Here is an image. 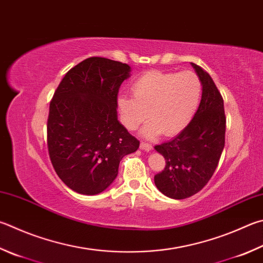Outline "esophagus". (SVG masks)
<instances>
[{"label": "esophagus", "mask_w": 263, "mask_h": 263, "mask_svg": "<svg viewBox=\"0 0 263 263\" xmlns=\"http://www.w3.org/2000/svg\"><path fill=\"white\" fill-rule=\"evenodd\" d=\"M152 148H153L152 145L148 144V142H140V149L146 151V152H149Z\"/></svg>", "instance_id": "1"}]
</instances>
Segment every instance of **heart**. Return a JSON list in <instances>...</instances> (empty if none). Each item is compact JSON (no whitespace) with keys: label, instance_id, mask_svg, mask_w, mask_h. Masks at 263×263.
Here are the masks:
<instances>
[{"label":"heart","instance_id":"obj_1","mask_svg":"<svg viewBox=\"0 0 263 263\" xmlns=\"http://www.w3.org/2000/svg\"><path fill=\"white\" fill-rule=\"evenodd\" d=\"M131 89L133 97L121 95L117 100L121 121L128 130H136L149 117L141 130L146 138H155L162 131L174 136L184 130L202 95L201 80L192 71H147L133 82Z\"/></svg>","mask_w":263,"mask_h":263}]
</instances>
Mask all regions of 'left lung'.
I'll return each instance as SVG.
<instances>
[{"label":"left lung","mask_w":263,"mask_h":263,"mask_svg":"<svg viewBox=\"0 0 263 263\" xmlns=\"http://www.w3.org/2000/svg\"><path fill=\"white\" fill-rule=\"evenodd\" d=\"M202 84V95L192 121L179 135L155 149L165 168L154 176L156 187L171 199L198 193L216 170L226 142V114L221 93L206 71L191 63Z\"/></svg>","instance_id":"1"}]
</instances>
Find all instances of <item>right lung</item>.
<instances>
[{
  "label": "right lung",
  "mask_w": 263,
  "mask_h": 263,
  "mask_svg": "<svg viewBox=\"0 0 263 263\" xmlns=\"http://www.w3.org/2000/svg\"><path fill=\"white\" fill-rule=\"evenodd\" d=\"M131 68L89 57L70 69L55 90L47 122V146L56 174L80 194L101 193L139 140L117 119L119 87Z\"/></svg>",
  "instance_id": "1"
}]
</instances>
